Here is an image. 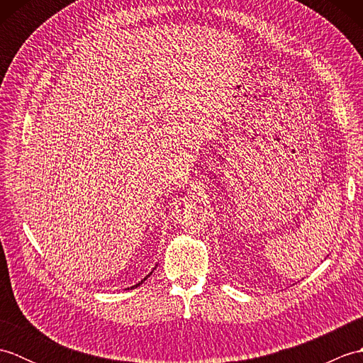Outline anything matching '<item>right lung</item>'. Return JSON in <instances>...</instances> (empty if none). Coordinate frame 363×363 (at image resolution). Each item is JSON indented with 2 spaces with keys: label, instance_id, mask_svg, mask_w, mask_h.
Wrapping results in <instances>:
<instances>
[{
  "label": "right lung",
  "instance_id": "obj_1",
  "mask_svg": "<svg viewBox=\"0 0 363 363\" xmlns=\"http://www.w3.org/2000/svg\"><path fill=\"white\" fill-rule=\"evenodd\" d=\"M152 272H154V269H152ZM152 272H151V273H152ZM151 273H150V274H148V276H145V277H143V279H142V281H140V282H138V284H135V285H133V287H128V290H133V289H137V287H140V285H142V284H143V282H145V281H146V279H148V277H150V276H151Z\"/></svg>",
  "mask_w": 363,
  "mask_h": 363
}]
</instances>
